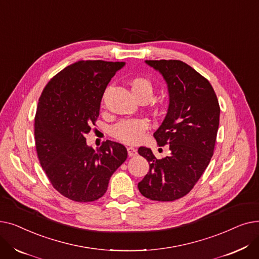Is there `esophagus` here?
I'll return each mask as SVG.
<instances>
[{
  "label": "esophagus",
  "mask_w": 259,
  "mask_h": 259,
  "mask_svg": "<svg viewBox=\"0 0 259 259\" xmlns=\"http://www.w3.org/2000/svg\"><path fill=\"white\" fill-rule=\"evenodd\" d=\"M127 151H128V155L129 156H135L138 155V150L133 147H128L127 148Z\"/></svg>",
  "instance_id": "1"
}]
</instances>
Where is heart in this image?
I'll use <instances>...</instances> for the list:
<instances>
[{"instance_id":"b5f03b06","label":"heart","mask_w":259,"mask_h":259,"mask_svg":"<svg viewBox=\"0 0 259 259\" xmlns=\"http://www.w3.org/2000/svg\"><path fill=\"white\" fill-rule=\"evenodd\" d=\"M131 89L138 99L142 97L151 98L153 91L151 81L143 76L134 77L131 80ZM148 127L149 121L143 117L122 119L111 127L110 134L112 138L121 143L132 145L139 143L143 139Z\"/></svg>"}]
</instances>
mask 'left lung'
I'll use <instances>...</instances> for the list:
<instances>
[{
  "label": "left lung",
  "mask_w": 259,
  "mask_h": 259,
  "mask_svg": "<svg viewBox=\"0 0 259 259\" xmlns=\"http://www.w3.org/2000/svg\"><path fill=\"white\" fill-rule=\"evenodd\" d=\"M166 80L169 107L154 132L158 146L170 154L157 159L151 149L139 148L149 162V172L138 187L147 198L172 201L191 191L213 155L221 108L207 78L178 60L145 61Z\"/></svg>",
  "instance_id": "obj_1"
}]
</instances>
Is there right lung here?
I'll use <instances>...</instances> for the list:
<instances>
[{
	"label": "right lung",
	"mask_w": 259,
	"mask_h": 259,
	"mask_svg": "<svg viewBox=\"0 0 259 259\" xmlns=\"http://www.w3.org/2000/svg\"><path fill=\"white\" fill-rule=\"evenodd\" d=\"M124 66L78 61L53 76L38 99L34 137L39 164L53 188L71 200L101 198L127 158L124 145L106 141L94 150L85 138L100 115L107 85Z\"/></svg>",
	"instance_id": "1"
}]
</instances>
